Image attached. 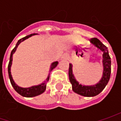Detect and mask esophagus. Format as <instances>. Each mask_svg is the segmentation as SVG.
I'll list each match as a JSON object with an SVG mask.
<instances>
[{"instance_id":"esophagus-1","label":"esophagus","mask_w":121,"mask_h":121,"mask_svg":"<svg viewBox=\"0 0 121 121\" xmlns=\"http://www.w3.org/2000/svg\"><path fill=\"white\" fill-rule=\"evenodd\" d=\"M68 58H69V55L67 54H64L61 57V59H68Z\"/></svg>"}]
</instances>
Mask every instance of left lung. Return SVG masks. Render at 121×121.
<instances>
[{
    "instance_id": "left-lung-1",
    "label": "left lung",
    "mask_w": 121,
    "mask_h": 121,
    "mask_svg": "<svg viewBox=\"0 0 121 121\" xmlns=\"http://www.w3.org/2000/svg\"><path fill=\"white\" fill-rule=\"evenodd\" d=\"M91 43L103 52L102 63H103L104 71H103L102 77L100 81L95 85H93V86L81 85L75 79L74 75L73 74V65L71 64H69V77L70 82L72 84L73 90L76 94L86 97H93L99 94L107 85L108 82L109 81L110 73H111V60L108 54V48L96 38H91Z\"/></svg>"
}]
</instances>
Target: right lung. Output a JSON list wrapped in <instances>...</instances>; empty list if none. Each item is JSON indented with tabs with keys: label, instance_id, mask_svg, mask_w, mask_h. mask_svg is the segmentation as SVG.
Instances as JSON below:
<instances>
[{
	"label": "right lung",
	"instance_id": "obj_1",
	"mask_svg": "<svg viewBox=\"0 0 121 121\" xmlns=\"http://www.w3.org/2000/svg\"><path fill=\"white\" fill-rule=\"evenodd\" d=\"M36 34H30V35H28L21 38L20 40H19L17 43L16 46L13 49V50L11 51V56H10V60H9V65H8V73H9V77L10 79V81H11V83L12 86L13 87V88L15 89V90L16 91L18 94H19L20 95L23 96V97H27V98H31V97H34L36 95H38L44 93V91L46 90V84L48 83V81L49 80V78H50V72L53 70L54 68L56 67L58 65V61H56V62H54L52 63L50 68V71H49V74L48 75V77L46 78V79L40 85L38 86H31L30 87H27V88H23V87H21L19 86H18L17 85L16 83H15V81H13V77L11 75V67L12 65V61H13V54L15 53V52L16 51L17 48L18 47L19 44L21 43V42L24 41L26 39L29 38L30 37L32 36V35H35Z\"/></svg>",
	"mask_w": 121,
	"mask_h": 121
}]
</instances>
